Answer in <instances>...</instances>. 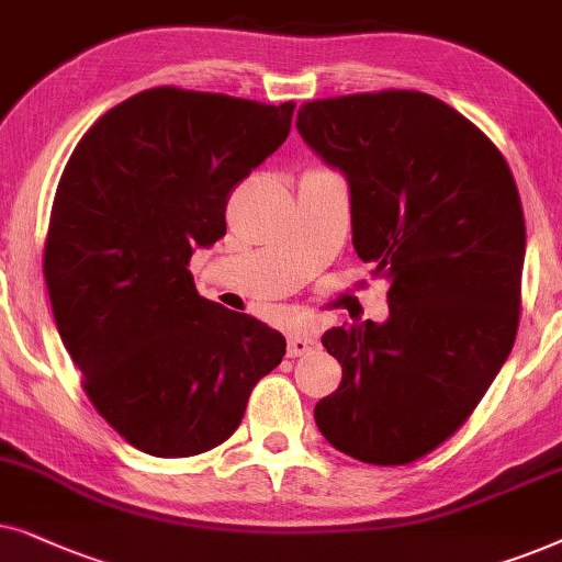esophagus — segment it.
<instances>
[{"mask_svg": "<svg viewBox=\"0 0 562 562\" xmlns=\"http://www.w3.org/2000/svg\"><path fill=\"white\" fill-rule=\"evenodd\" d=\"M316 339H313V336H308V334H293L288 339V357H303V355H308V351H313L316 349Z\"/></svg>", "mask_w": 562, "mask_h": 562, "instance_id": "obj_1", "label": "esophagus"}]
</instances>
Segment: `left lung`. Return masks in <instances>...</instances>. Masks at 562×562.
<instances>
[{
  "instance_id": "8db88e82",
  "label": "left lung",
  "mask_w": 562,
  "mask_h": 562,
  "mask_svg": "<svg viewBox=\"0 0 562 562\" xmlns=\"http://www.w3.org/2000/svg\"><path fill=\"white\" fill-rule=\"evenodd\" d=\"M305 144L349 182L351 244L385 277V324L321 336L341 385L316 403L336 450L408 465L450 439L514 347L525 213L491 138L408 89L301 104Z\"/></svg>"
}]
</instances>
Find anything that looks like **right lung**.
I'll use <instances>...</instances> for the list:
<instances>
[{"label": "right lung", "instance_id": "1", "mask_svg": "<svg viewBox=\"0 0 562 562\" xmlns=\"http://www.w3.org/2000/svg\"><path fill=\"white\" fill-rule=\"evenodd\" d=\"M293 102L154 87L104 112L58 182L43 274L85 393L125 442L192 458L226 442L285 336L205 301L190 265L228 194L285 144Z\"/></svg>", "mask_w": 562, "mask_h": 562}]
</instances>
